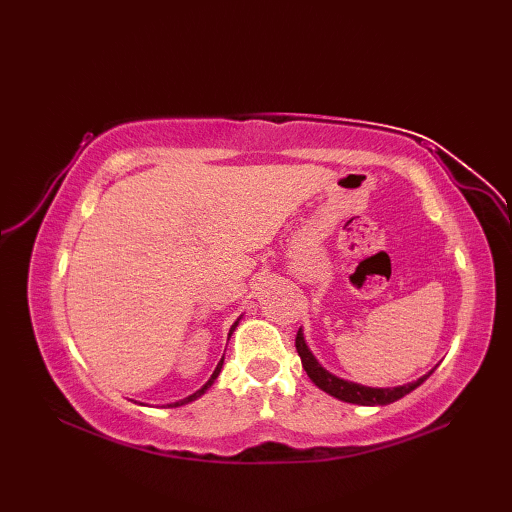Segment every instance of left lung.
Here are the masks:
<instances>
[{"label": "left lung", "mask_w": 512, "mask_h": 512, "mask_svg": "<svg viewBox=\"0 0 512 512\" xmlns=\"http://www.w3.org/2000/svg\"><path fill=\"white\" fill-rule=\"evenodd\" d=\"M295 345H297V352L301 356V365H303V369H306V374L310 376L312 383L317 385L319 389H323L325 394H330V396L339 398L343 402H352V405H365V407L389 405V402H396L402 396H407L409 391L420 387L424 380H427L433 374V369H436V367H433L429 374H424L418 380H413V383L400 385V387H385V389L365 387V385L350 383V380H343L339 376H334V374L328 372V369L321 367V363L310 352V347H308L306 339H303V332L301 330L297 332Z\"/></svg>", "instance_id": "8db88e82"}]
</instances>
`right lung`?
I'll use <instances>...</instances> for the list:
<instances>
[{"label":"right lung","mask_w":512,"mask_h":512,"mask_svg":"<svg viewBox=\"0 0 512 512\" xmlns=\"http://www.w3.org/2000/svg\"><path fill=\"white\" fill-rule=\"evenodd\" d=\"M237 323H239V321H235V323H233V328H231V332H228V336H231V334H233V330L237 328ZM222 363H224V356H222V361H220V363H217V367H215V372L211 374V378H209V380H206V383L202 385V389H198V391H195V394H191V396H187V398H182V400H178V402H171V405H167V407H180V405H187V402H191V400H195V398H200V396L204 394V391H206V389H209V387H211V385L215 383V378H217V376H220V372H222Z\"/></svg>","instance_id":"obj_1"}]
</instances>
